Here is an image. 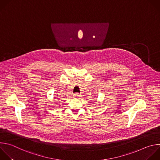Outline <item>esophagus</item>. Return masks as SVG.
Listing matches in <instances>:
<instances>
[{"label": "esophagus", "instance_id": "obj_1", "mask_svg": "<svg viewBox=\"0 0 160 160\" xmlns=\"http://www.w3.org/2000/svg\"><path fill=\"white\" fill-rule=\"evenodd\" d=\"M79 96H80V95H79L78 93H75L74 94V97H78Z\"/></svg>", "mask_w": 160, "mask_h": 160}]
</instances>
